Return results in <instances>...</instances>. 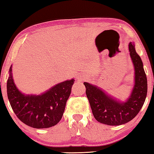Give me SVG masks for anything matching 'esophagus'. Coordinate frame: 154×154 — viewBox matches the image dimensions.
<instances>
[{
  "instance_id": "esophagus-1",
  "label": "esophagus",
  "mask_w": 154,
  "mask_h": 154,
  "mask_svg": "<svg viewBox=\"0 0 154 154\" xmlns=\"http://www.w3.org/2000/svg\"><path fill=\"white\" fill-rule=\"evenodd\" d=\"M85 79V75H81V76L79 77V80L80 81H84V80Z\"/></svg>"
}]
</instances>
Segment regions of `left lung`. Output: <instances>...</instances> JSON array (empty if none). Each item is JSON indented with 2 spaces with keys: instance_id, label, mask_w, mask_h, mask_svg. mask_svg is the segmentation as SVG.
<instances>
[{
  "instance_id": "8db88e82",
  "label": "left lung",
  "mask_w": 154,
  "mask_h": 154,
  "mask_svg": "<svg viewBox=\"0 0 154 154\" xmlns=\"http://www.w3.org/2000/svg\"><path fill=\"white\" fill-rule=\"evenodd\" d=\"M128 48L134 68V85L126 102L116 100L97 86L83 83L94 119L105 125H120L130 121L140 112L146 100L147 79L142 61L134 43L130 42Z\"/></svg>"
}]
</instances>
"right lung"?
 <instances>
[{
    "label": "right lung",
    "instance_id": "1",
    "mask_svg": "<svg viewBox=\"0 0 154 154\" xmlns=\"http://www.w3.org/2000/svg\"><path fill=\"white\" fill-rule=\"evenodd\" d=\"M7 82V93L12 110L21 121L33 128H48L57 124L64 113L74 79L58 83L44 93L24 94L16 87L12 66Z\"/></svg>",
    "mask_w": 154,
    "mask_h": 154
}]
</instances>
